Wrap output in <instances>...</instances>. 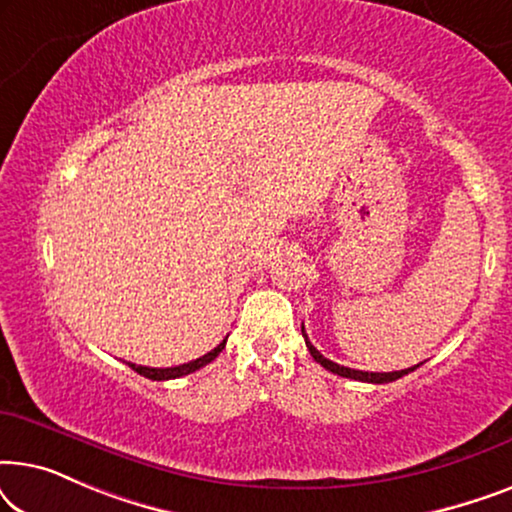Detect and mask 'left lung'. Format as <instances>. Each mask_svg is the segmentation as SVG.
Instances as JSON below:
<instances>
[{
  "label": "left lung",
  "mask_w": 512,
  "mask_h": 512,
  "mask_svg": "<svg viewBox=\"0 0 512 512\" xmlns=\"http://www.w3.org/2000/svg\"><path fill=\"white\" fill-rule=\"evenodd\" d=\"M300 331H303L305 345H307V349H310L312 359L317 361V363H321V366H324L326 370H331V373L340 375V377H349V380H359V382H373V384H384V382H394V380H398V377L408 375V373H412V370H417L419 366H422V363H417V366H412V368H405V370H394V373H366V370H354V368H345V366H340V363H333L331 359H326V356L321 354L319 349L312 345L310 338H307V333H305V326L300 328Z\"/></svg>",
  "instance_id": "left-lung-1"
}]
</instances>
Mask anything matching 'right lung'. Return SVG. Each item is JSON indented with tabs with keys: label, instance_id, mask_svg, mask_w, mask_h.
Listing matches in <instances>:
<instances>
[{
	"label": "right lung",
	"instance_id": "add662e5",
	"mask_svg": "<svg viewBox=\"0 0 512 512\" xmlns=\"http://www.w3.org/2000/svg\"><path fill=\"white\" fill-rule=\"evenodd\" d=\"M226 340L223 338V342H219L212 352H207L205 356H200V359L195 361H188V363H181V366H174V368H149V366H137V363H128V366L135 370V373L149 377V380H174V377H181V375H188V373H195V370H200L202 366H207V363H212L216 356H219L223 352V347H226Z\"/></svg>",
	"mask_w": 512,
	"mask_h": 512
}]
</instances>
